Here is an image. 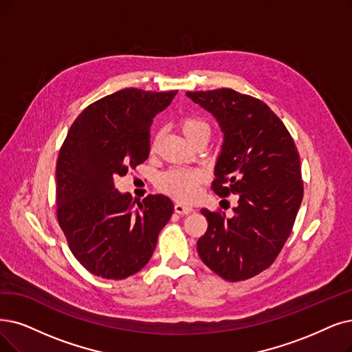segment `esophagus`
I'll use <instances>...</instances> for the list:
<instances>
[{
  "mask_svg": "<svg viewBox=\"0 0 352 352\" xmlns=\"http://www.w3.org/2000/svg\"><path fill=\"white\" fill-rule=\"evenodd\" d=\"M175 212L179 215H188V214L193 212V208L184 205V204H175Z\"/></svg>",
  "mask_w": 352,
  "mask_h": 352,
  "instance_id": "34e87169",
  "label": "esophagus"
}]
</instances>
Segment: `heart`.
Masks as SVG:
<instances>
[{
	"instance_id": "obj_1",
	"label": "heart",
	"mask_w": 352,
	"mask_h": 352,
	"mask_svg": "<svg viewBox=\"0 0 352 352\" xmlns=\"http://www.w3.org/2000/svg\"><path fill=\"white\" fill-rule=\"evenodd\" d=\"M180 129L185 135L195 142L196 138L202 135L210 134V125L206 120L199 116H185L180 118ZM159 135L153 138L151 150L154 151L159 144ZM204 182V173L198 168H188V167H173L170 170L164 172L159 180V189L170 196V198L180 202H190L198 195L199 185Z\"/></svg>"
}]
</instances>
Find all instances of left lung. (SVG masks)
<instances>
[{
    "instance_id": "left-lung-1",
    "label": "left lung",
    "mask_w": 352,
    "mask_h": 352,
    "mask_svg": "<svg viewBox=\"0 0 352 352\" xmlns=\"http://www.w3.org/2000/svg\"><path fill=\"white\" fill-rule=\"evenodd\" d=\"M212 114L223 133L212 190L238 195L234 215L204 208L208 230L201 260L228 282L260 274L274 263L292 232L303 198L299 153L270 107L234 89L186 92Z\"/></svg>"
}]
</instances>
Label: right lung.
<instances>
[{
    "mask_svg": "<svg viewBox=\"0 0 352 352\" xmlns=\"http://www.w3.org/2000/svg\"><path fill=\"white\" fill-rule=\"evenodd\" d=\"M177 91L125 88L83 109L70 125L56 163V215L67 245L85 269L121 280L148 263L173 214L164 195L135 206L116 182L147 160L150 127Z\"/></svg>",
    "mask_w": 352,
    "mask_h": 352,
    "instance_id": "add662e5",
    "label": "right lung"
}]
</instances>
